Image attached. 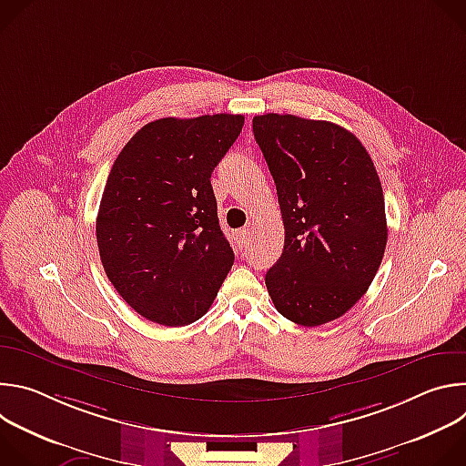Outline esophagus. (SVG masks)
Segmentation results:
<instances>
[{
	"label": "esophagus",
	"mask_w": 466,
	"mask_h": 466,
	"mask_svg": "<svg viewBox=\"0 0 466 466\" xmlns=\"http://www.w3.org/2000/svg\"><path fill=\"white\" fill-rule=\"evenodd\" d=\"M236 241H238V247L243 250L248 243V228H241L236 232Z\"/></svg>",
	"instance_id": "34e87169"
}]
</instances>
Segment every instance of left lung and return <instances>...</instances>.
Listing matches in <instances>:
<instances>
[{"instance_id": "8db88e82", "label": "left lung", "mask_w": 466, "mask_h": 466, "mask_svg": "<svg viewBox=\"0 0 466 466\" xmlns=\"http://www.w3.org/2000/svg\"><path fill=\"white\" fill-rule=\"evenodd\" d=\"M277 184L286 239L265 275L275 308L302 326L347 313L369 289L387 245L383 191L347 128L291 114L252 119Z\"/></svg>"}]
</instances>
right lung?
Wrapping results in <instances>:
<instances>
[{"label":"right lung","instance_id":"add662e5","mask_svg":"<svg viewBox=\"0 0 466 466\" xmlns=\"http://www.w3.org/2000/svg\"><path fill=\"white\" fill-rule=\"evenodd\" d=\"M243 123L241 114L151 121L110 169L96 223L99 256L116 291L147 320L201 319L232 268L210 177Z\"/></svg>","mask_w":466,"mask_h":466}]
</instances>
